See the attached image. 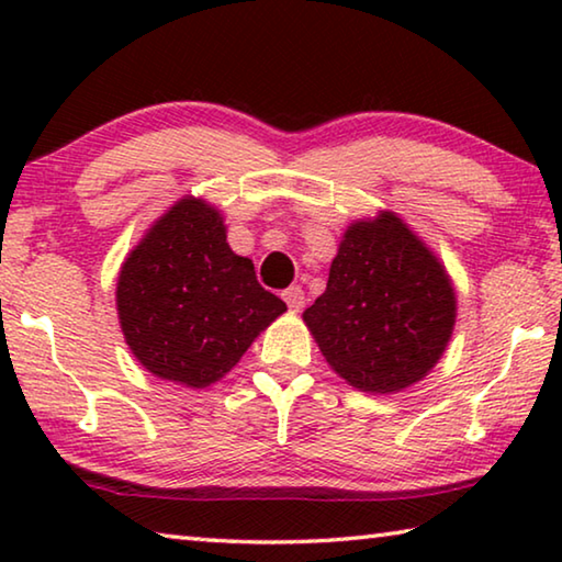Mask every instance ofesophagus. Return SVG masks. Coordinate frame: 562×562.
<instances>
[{
	"mask_svg": "<svg viewBox=\"0 0 562 562\" xmlns=\"http://www.w3.org/2000/svg\"><path fill=\"white\" fill-rule=\"evenodd\" d=\"M282 300L288 302V307L294 310V312H300L304 307V292H302V288H288V290L282 292Z\"/></svg>",
	"mask_w": 562,
	"mask_h": 562,
	"instance_id": "34e87169",
	"label": "esophagus"
}]
</instances>
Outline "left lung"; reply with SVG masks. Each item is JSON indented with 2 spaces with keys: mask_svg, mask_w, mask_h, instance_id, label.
I'll use <instances>...</instances> for the list:
<instances>
[{
  "mask_svg": "<svg viewBox=\"0 0 562 562\" xmlns=\"http://www.w3.org/2000/svg\"><path fill=\"white\" fill-rule=\"evenodd\" d=\"M322 357L349 386L396 394L431 372L456 325L443 262L392 211L347 225L327 290L302 312Z\"/></svg>",
  "mask_w": 562,
  "mask_h": 562,
  "instance_id": "8db88e82",
  "label": "left lung"
}]
</instances>
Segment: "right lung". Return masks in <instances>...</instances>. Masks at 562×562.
<instances>
[{
    "instance_id": "1",
    "label": "right lung",
    "mask_w": 562,
    "mask_h": 562,
    "mask_svg": "<svg viewBox=\"0 0 562 562\" xmlns=\"http://www.w3.org/2000/svg\"><path fill=\"white\" fill-rule=\"evenodd\" d=\"M116 312L140 367L205 389L231 372L288 304L260 288L252 260L227 245L223 213L183 195L123 260Z\"/></svg>"
}]
</instances>
